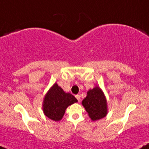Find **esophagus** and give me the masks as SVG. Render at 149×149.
Returning <instances> with one entry per match:
<instances>
[{
    "label": "esophagus",
    "instance_id": "1",
    "mask_svg": "<svg viewBox=\"0 0 149 149\" xmlns=\"http://www.w3.org/2000/svg\"><path fill=\"white\" fill-rule=\"evenodd\" d=\"M76 98L77 99L78 102H80V101H81V97H80L79 95H76Z\"/></svg>",
    "mask_w": 149,
    "mask_h": 149
}]
</instances>
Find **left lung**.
Here are the masks:
<instances>
[{"instance_id": "obj_1", "label": "left lung", "mask_w": 149, "mask_h": 149, "mask_svg": "<svg viewBox=\"0 0 149 149\" xmlns=\"http://www.w3.org/2000/svg\"><path fill=\"white\" fill-rule=\"evenodd\" d=\"M82 104L93 121L103 118L107 113V101L99 87L90 90L86 97L82 101Z\"/></svg>"}]
</instances>
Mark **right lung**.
Returning a JSON list of instances; mask_svg holds the SVG:
<instances>
[{
	"label": "right lung",
	"mask_w": 149,
	"mask_h": 149,
	"mask_svg": "<svg viewBox=\"0 0 149 149\" xmlns=\"http://www.w3.org/2000/svg\"><path fill=\"white\" fill-rule=\"evenodd\" d=\"M73 95L66 93L56 83L50 88L43 102V111L48 118L59 121L63 117L67 107L77 102Z\"/></svg>",
	"instance_id": "add662e5"
}]
</instances>
